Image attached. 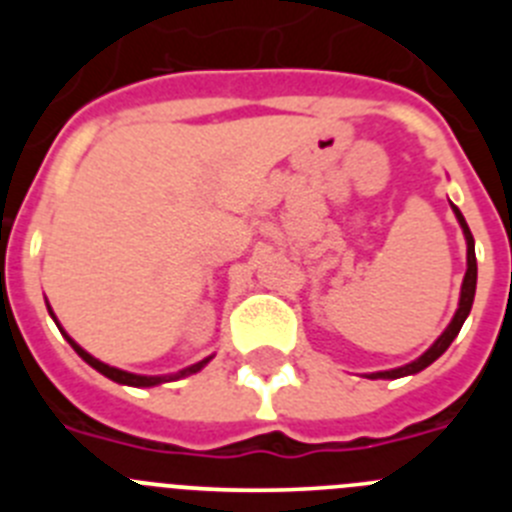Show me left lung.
<instances>
[{
	"label": "left lung",
	"mask_w": 512,
	"mask_h": 512,
	"mask_svg": "<svg viewBox=\"0 0 512 512\" xmlns=\"http://www.w3.org/2000/svg\"><path fill=\"white\" fill-rule=\"evenodd\" d=\"M454 212H456V220H459L461 230H464V238H467V274H464V284H461L459 310H456V315H454V320L449 323V328L441 333V338H438V341L433 343V346L428 348V351H425L418 361H413V364H408V366H400V369H392V372L369 374L372 379H397V377H405V374H418L420 369H425L428 364H433V361H436L438 356H441L443 351L451 346V341L459 336L461 325H464L469 310H472L474 289H477V256H474V238H472V230H469L467 220H464V215L459 212V207H454Z\"/></svg>",
	"instance_id": "1"
}]
</instances>
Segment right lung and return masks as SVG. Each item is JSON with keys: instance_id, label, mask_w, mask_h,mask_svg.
<instances>
[{"instance_id": "right-lung-1", "label": "right lung", "mask_w": 512, "mask_h": 512, "mask_svg": "<svg viewBox=\"0 0 512 512\" xmlns=\"http://www.w3.org/2000/svg\"><path fill=\"white\" fill-rule=\"evenodd\" d=\"M51 315H53V312H51ZM66 338H69V336H66ZM69 343H71V346H74V351H76V354H79L81 359L87 361L89 366H94V369H97L99 374H104V377H110L112 382L130 384V387H153V384L171 382V379H179V377H189V374L200 372L202 366H205L207 361H210V359H205V361H200V364L187 366V369H184V372H179V374H171V377H140V374H128V372H122V369H115V366H110V364H102V361H99V359H94L92 354H87V351H84V348H81V346H76V343L71 341V338H69Z\"/></svg>"}]
</instances>
